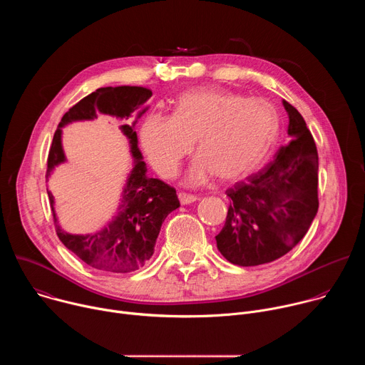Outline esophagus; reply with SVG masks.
Returning a JSON list of instances; mask_svg holds the SVG:
<instances>
[{
	"instance_id": "obj_1",
	"label": "esophagus",
	"mask_w": 365,
	"mask_h": 365,
	"mask_svg": "<svg viewBox=\"0 0 365 365\" xmlns=\"http://www.w3.org/2000/svg\"><path fill=\"white\" fill-rule=\"evenodd\" d=\"M178 197H179L182 205H187V203H192V202L197 200V197L195 195H189V193H185V192H179Z\"/></svg>"
}]
</instances>
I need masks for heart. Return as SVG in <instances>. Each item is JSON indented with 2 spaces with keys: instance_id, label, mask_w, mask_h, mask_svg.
<instances>
[{
  "instance_id": "b5f03b06",
  "label": "heart",
  "mask_w": 365,
  "mask_h": 365,
  "mask_svg": "<svg viewBox=\"0 0 365 365\" xmlns=\"http://www.w3.org/2000/svg\"><path fill=\"white\" fill-rule=\"evenodd\" d=\"M279 128V114L266 99L196 89L179 96L172 117L148 115L141 143L153 168L173 178L196 141L199 155L186 182L199 185L214 175L235 180L257 169L276 143Z\"/></svg>"
}]
</instances>
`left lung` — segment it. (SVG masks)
<instances>
[{
    "label": "left lung",
    "mask_w": 365,
    "mask_h": 365,
    "mask_svg": "<svg viewBox=\"0 0 365 365\" xmlns=\"http://www.w3.org/2000/svg\"><path fill=\"white\" fill-rule=\"evenodd\" d=\"M290 141L266 168L227 189L230 207L217 247L230 263L251 267L287 254L318 207V150L300 113L283 101Z\"/></svg>",
    "instance_id": "obj_1"
}]
</instances>
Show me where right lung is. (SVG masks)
<instances>
[{
  "label": "right lung",
  "instance_id": "right-lung-1",
  "mask_svg": "<svg viewBox=\"0 0 365 365\" xmlns=\"http://www.w3.org/2000/svg\"><path fill=\"white\" fill-rule=\"evenodd\" d=\"M150 96L151 91L141 86H107L82 98L62 117L55 131L48 150L46 179L55 166L66 160L61 140L63 125L72 121L93 120L99 114L128 120L144 107ZM145 110L140 111L138 117ZM121 131L130 140L134 168L124 187L118 211L107 227L86 235L65 232L58 224L53 195L47 192L59 240L88 266L110 273H130L143 267L154 252L163 221L180 206L175 187L145 175L147 169L137 145L134 125L124 124Z\"/></svg>",
  "mask_w": 365,
  "mask_h": 365
}]
</instances>
